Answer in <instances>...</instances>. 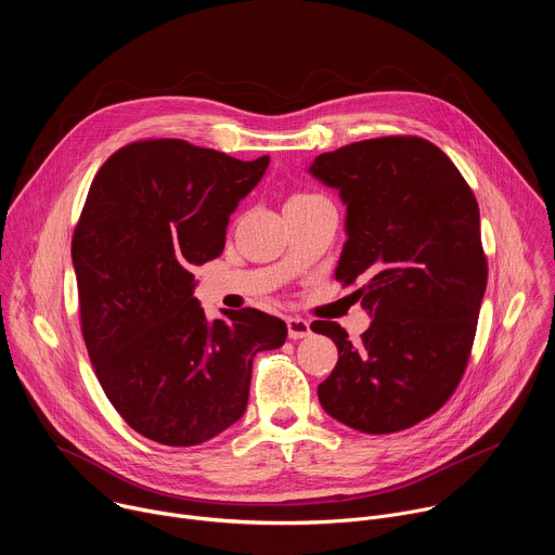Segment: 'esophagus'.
Returning <instances> with one entry per match:
<instances>
[{
	"label": "esophagus",
	"instance_id": "1",
	"mask_svg": "<svg viewBox=\"0 0 555 555\" xmlns=\"http://www.w3.org/2000/svg\"><path fill=\"white\" fill-rule=\"evenodd\" d=\"M311 334V330H309V323L307 321H302V319H287V336L292 338V340H300V338H307Z\"/></svg>",
	"mask_w": 555,
	"mask_h": 555
}]
</instances>
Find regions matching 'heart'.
I'll list each match as a JSON object with an SVG mask.
<instances>
[{
	"label": "heart",
	"instance_id": "obj_1",
	"mask_svg": "<svg viewBox=\"0 0 555 555\" xmlns=\"http://www.w3.org/2000/svg\"><path fill=\"white\" fill-rule=\"evenodd\" d=\"M305 197H315V195H294L292 199H305Z\"/></svg>",
	"mask_w": 555,
	"mask_h": 555
}]
</instances>
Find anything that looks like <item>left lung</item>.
I'll use <instances>...</instances> for the list:
<instances>
[{
    "instance_id": "obj_1",
    "label": "left lung",
    "mask_w": 555,
    "mask_h": 555,
    "mask_svg": "<svg viewBox=\"0 0 555 555\" xmlns=\"http://www.w3.org/2000/svg\"><path fill=\"white\" fill-rule=\"evenodd\" d=\"M309 171L347 204L336 281H360L353 296L373 315L358 345L338 323H311L338 347L321 406L366 435L406 430L450 400L469 360L488 285L477 197L417 135L353 142Z\"/></svg>"
}]
</instances>
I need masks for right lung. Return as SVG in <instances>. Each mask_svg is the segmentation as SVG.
Here are the masks:
<instances>
[{
	"label": "right lung",
	"instance_id": "1",
	"mask_svg": "<svg viewBox=\"0 0 555 555\" xmlns=\"http://www.w3.org/2000/svg\"><path fill=\"white\" fill-rule=\"evenodd\" d=\"M268 163L135 140L90 186L72 236L83 340L112 406L155 443L197 446L242 420L253 358L287 338L253 307L208 323L193 296L191 268L221 255L230 212Z\"/></svg>",
	"mask_w": 555,
	"mask_h": 555
}]
</instances>
